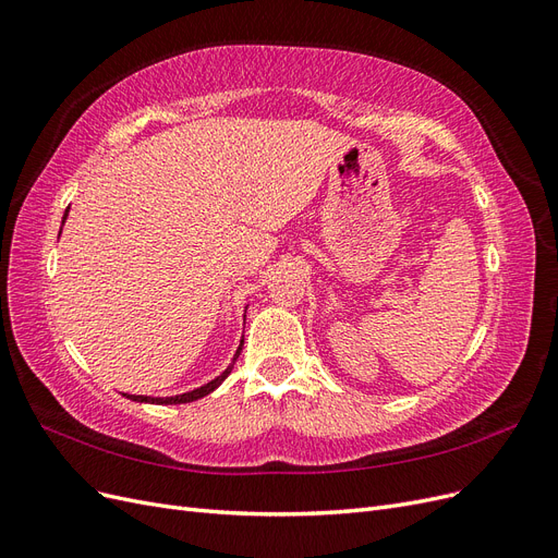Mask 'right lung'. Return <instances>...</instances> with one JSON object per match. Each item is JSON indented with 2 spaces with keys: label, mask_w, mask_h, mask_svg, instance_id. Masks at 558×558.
<instances>
[{
  "label": "right lung",
  "mask_w": 558,
  "mask_h": 558,
  "mask_svg": "<svg viewBox=\"0 0 558 558\" xmlns=\"http://www.w3.org/2000/svg\"><path fill=\"white\" fill-rule=\"evenodd\" d=\"M66 214H70V209H66V211H64V216H62V226H64V221H66ZM60 232H62V228H60ZM242 344H244V340L240 342L238 351H234V359H232V363L223 369V373L218 375L216 379L207 381L205 386L193 388V391H185V393H179V396H167V398H154V396H128V393H125V398H130V400H134V402H148V404H181V402H193V400H197V398H205V396H209L211 391H216V388L221 386V384L228 379V375L232 373V367H234V361H238V356H240Z\"/></svg>",
  "instance_id": "1"
}]
</instances>
